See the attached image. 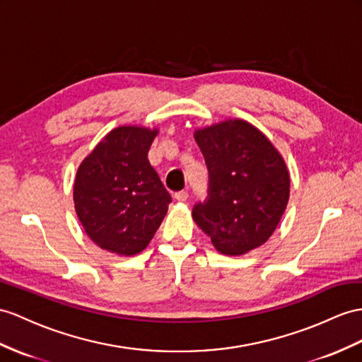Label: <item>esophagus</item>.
<instances>
[{
  "label": "esophagus",
  "instance_id": "34e87169",
  "mask_svg": "<svg viewBox=\"0 0 362 362\" xmlns=\"http://www.w3.org/2000/svg\"><path fill=\"white\" fill-rule=\"evenodd\" d=\"M174 197H175V200L185 202V200L188 199V191H179V192H175V194H174Z\"/></svg>",
  "mask_w": 362,
  "mask_h": 362
}]
</instances>
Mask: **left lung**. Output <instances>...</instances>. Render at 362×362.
<instances>
[{
  "label": "left lung",
  "mask_w": 362,
  "mask_h": 362,
  "mask_svg": "<svg viewBox=\"0 0 362 362\" xmlns=\"http://www.w3.org/2000/svg\"><path fill=\"white\" fill-rule=\"evenodd\" d=\"M194 137L205 156L209 192L192 218L220 254H247L269 240L289 202L283 156L243 119L197 128Z\"/></svg>",
  "instance_id": "8db88e82"
}]
</instances>
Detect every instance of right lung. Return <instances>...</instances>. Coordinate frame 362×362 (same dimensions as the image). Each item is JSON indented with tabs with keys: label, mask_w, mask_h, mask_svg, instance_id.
<instances>
[{
	"label": "right lung",
	"mask_w": 362,
	"mask_h": 362,
	"mask_svg": "<svg viewBox=\"0 0 362 362\" xmlns=\"http://www.w3.org/2000/svg\"><path fill=\"white\" fill-rule=\"evenodd\" d=\"M157 128L117 127L79 165L73 200L81 225L100 249L117 255L142 252L171 203L148 160Z\"/></svg>",
	"instance_id": "obj_1"
}]
</instances>
